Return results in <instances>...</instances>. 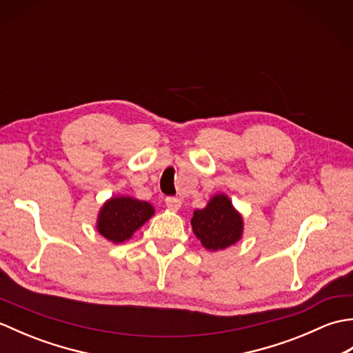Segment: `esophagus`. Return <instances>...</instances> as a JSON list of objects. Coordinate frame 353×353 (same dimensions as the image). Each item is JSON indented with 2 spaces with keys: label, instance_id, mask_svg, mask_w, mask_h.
Wrapping results in <instances>:
<instances>
[{
  "label": "esophagus",
  "instance_id": "obj_1",
  "mask_svg": "<svg viewBox=\"0 0 353 353\" xmlns=\"http://www.w3.org/2000/svg\"><path fill=\"white\" fill-rule=\"evenodd\" d=\"M165 205H167V208L171 209V211H177V209H181L182 206V200L177 197H167L165 199Z\"/></svg>",
  "mask_w": 353,
  "mask_h": 353
}]
</instances>
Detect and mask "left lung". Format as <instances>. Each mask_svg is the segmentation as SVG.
Instances as JSON below:
<instances>
[{"label": "left lung", "instance_id": "1", "mask_svg": "<svg viewBox=\"0 0 353 353\" xmlns=\"http://www.w3.org/2000/svg\"><path fill=\"white\" fill-rule=\"evenodd\" d=\"M192 230L208 250L226 249L241 238L243 220L226 196H215L205 209H197Z\"/></svg>", "mask_w": 353, "mask_h": 353}]
</instances>
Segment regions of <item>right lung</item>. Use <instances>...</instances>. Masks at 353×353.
I'll return each instance as SVG.
<instances>
[{
	"instance_id": "add662e5",
	"label": "right lung",
	"mask_w": 353,
	"mask_h": 353,
	"mask_svg": "<svg viewBox=\"0 0 353 353\" xmlns=\"http://www.w3.org/2000/svg\"><path fill=\"white\" fill-rule=\"evenodd\" d=\"M153 214L154 209L147 201L132 197L110 199L100 212L99 232L112 243H123Z\"/></svg>"
}]
</instances>
